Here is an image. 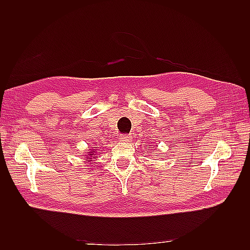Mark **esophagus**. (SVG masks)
Returning <instances> with one entry per match:
<instances>
[{
  "label": "esophagus",
  "instance_id": "esophagus-1",
  "mask_svg": "<svg viewBox=\"0 0 250 250\" xmlns=\"http://www.w3.org/2000/svg\"><path fill=\"white\" fill-rule=\"evenodd\" d=\"M131 139L130 134H120L119 136V141L121 142H128Z\"/></svg>",
  "mask_w": 250,
  "mask_h": 250
}]
</instances>
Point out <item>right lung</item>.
Instances as JSON below:
<instances>
[{"instance_id":"1","label":"right lung","mask_w":250,"mask_h":250,"mask_svg":"<svg viewBox=\"0 0 250 250\" xmlns=\"http://www.w3.org/2000/svg\"><path fill=\"white\" fill-rule=\"evenodd\" d=\"M93 153H94V151H92V152H90V155H93Z\"/></svg>"}]
</instances>
